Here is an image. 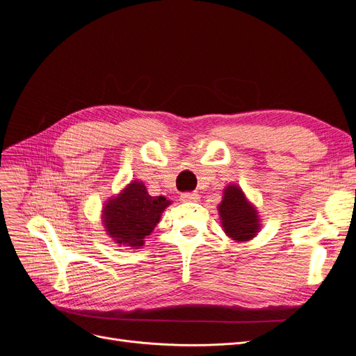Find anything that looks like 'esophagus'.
<instances>
[{"label": "esophagus", "mask_w": 356, "mask_h": 356, "mask_svg": "<svg viewBox=\"0 0 356 356\" xmlns=\"http://www.w3.org/2000/svg\"><path fill=\"white\" fill-rule=\"evenodd\" d=\"M179 199H181V202H197L199 195L197 193H182Z\"/></svg>", "instance_id": "34e87169"}]
</instances>
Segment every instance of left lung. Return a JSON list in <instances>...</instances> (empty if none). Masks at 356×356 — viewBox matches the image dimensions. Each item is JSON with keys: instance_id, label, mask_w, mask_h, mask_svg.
<instances>
[{"instance_id": "1", "label": "left lung", "mask_w": 356, "mask_h": 356, "mask_svg": "<svg viewBox=\"0 0 356 356\" xmlns=\"http://www.w3.org/2000/svg\"><path fill=\"white\" fill-rule=\"evenodd\" d=\"M218 215L221 229L234 242L252 241L261 230V220L255 204L250 202L243 190L236 184H229L222 190Z\"/></svg>"}]
</instances>
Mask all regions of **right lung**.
Here are the masks:
<instances>
[{"mask_svg": "<svg viewBox=\"0 0 356 356\" xmlns=\"http://www.w3.org/2000/svg\"><path fill=\"white\" fill-rule=\"evenodd\" d=\"M170 203L165 196H149L144 182L135 179L104 203V229L118 246L138 250Z\"/></svg>", "mask_w": 356, "mask_h": 356, "instance_id": "1", "label": "right lung"}]
</instances>
